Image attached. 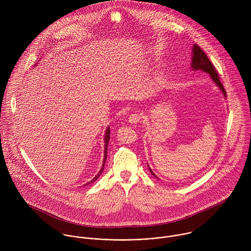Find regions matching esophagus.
<instances>
[{
	"label": "esophagus",
	"instance_id": "34e87169",
	"mask_svg": "<svg viewBox=\"0 0 251 251\" xmlns=\"http://www.w3.org/2000/svg\"><path fill=\"white\" fill-rule=\"evenodd\" d=\"M141 120H142V116L139 115V114H132L128 118V122L132 125H135V124L139 123Z\"/></svg>",
	"mask_w": 251,
	"mask_h": 251
}]
</instances>
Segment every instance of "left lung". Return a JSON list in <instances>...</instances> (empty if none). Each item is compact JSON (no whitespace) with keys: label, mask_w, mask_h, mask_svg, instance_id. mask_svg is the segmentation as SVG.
Segmentation results:
<instances>
[{"label":"left lung","mask_w":251,"mask_h":251,"mask_svg":"<svg viewBox=\"0 0 251 251\" xmlns=\"http://www.w3.org/2000/svg\"><path fill=\"white\" fill-rule=\"evenodd\" d=\"M191 60H192L191 61V69L193 71H203V72L209 73V75L212 78V80L214 81V83L218 87V89L221 91L224 98H226V92H225L224 87L222 86L221 82L219 81V77L217 75V72H215L214 66L212 65L211 61L209 60V58L207 57L205 52L197 44L193 45ZM149 170L151 171V175H153V177L158 179L157 176L151 171V169L150 167H149Z\"/></svg>","instance_id":"left-lung-1"}]
</instances>
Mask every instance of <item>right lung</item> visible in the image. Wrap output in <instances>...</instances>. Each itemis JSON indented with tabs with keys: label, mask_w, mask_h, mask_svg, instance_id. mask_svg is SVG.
Listing matches in <instances>:
<instances>
[{
	"label": "right lung",
	"mask_w": 251,
	"mask_h": 251,
	"mask_svg": "<svg viewBox=\"0 0 251 251\" xmlns=\"http://www.w3.org/2000/svg\"><path fill=\"white\" fill-rule=\"evenodd\" d=\"M109 141H110V126H107V128H106V131H105V135H104V157H103L102 166H101V168H100V172L98 173V175H97V176H96L94 179H92L91 181H89L88 183H86V184H89V183H92V182H94L96 179H98V178H99V177L101 175V173H102V171H103V169H104V164H105V162H106V158H107V148ZM86 184H85V185H86Z\"/></svg>",
	"instance_id": "obj_1"
}]
</instances>
